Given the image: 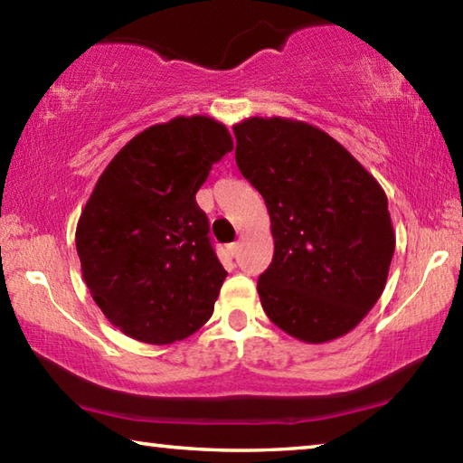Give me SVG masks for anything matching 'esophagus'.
Returning a JSON list of instances; mask_svg holds the SVG:
<instances>
[{
    "label": "esophagus",
    "mask_w": 463,
    "mask_h": 463,
    "mask_svg": "<svg viewBox=\"0 0 463 463\" xmlns=\"http://www.w3.org/2000/svg\"><path fill=\"white\" fill-rule=\"evenodd\" d=\"M239 242H231V245H226V250H229L231 257H237L239 255Z\"/></svg>",
    "instance_id": "obj_1"
}]
</instances>
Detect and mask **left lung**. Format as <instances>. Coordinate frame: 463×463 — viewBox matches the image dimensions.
<instances>
[{
  "mask_svg": "<svg viewBox=\"0 0 463 463\" xmlns=\"http://www.w3.org/2000/svg\"><path fill=\"white\" fill-rule=\"evenodd\" d=\"M232 130L239 171L271 221L273 260L257 281L265 315L298 341L339 339L386 288L396 247L386 192L308 122L250 116Z\"/></svg>",
  "mask_w": 463,
  "mask_h": 463,
  "instance_id": "8db88e82",
  "label": "left lung"
}]
</instances>
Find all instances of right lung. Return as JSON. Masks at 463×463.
Listing matches in <instances>:
<instances>
[{"label":"right lung","instance_id":"obj_1","mask_svg":"<svg viewBox=\"0 0 463 463\" xmlns=\"http://www.w3.org/2000/svg\"><path fill=\"white\" fill-rule=\"evenodd\" d=\"M232 137L210 116L153 124L99 175L75 231L90 294L130 339L169 345L214 312L226 271L195 203Z\"/></svg>","mask_w":463,"mask_h":463}]
</instances>
